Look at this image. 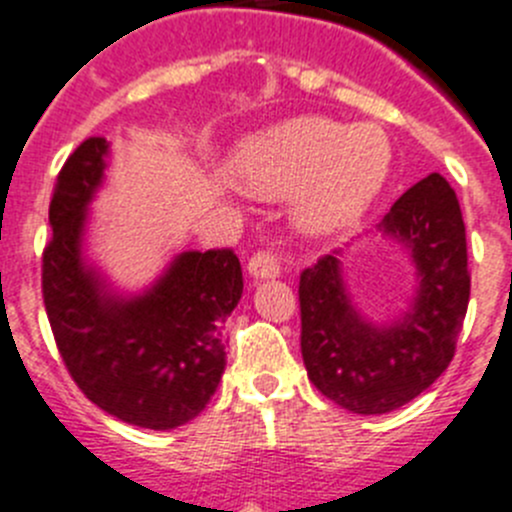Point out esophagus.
Wrapping results in <instances>:
<instances>
[{"instance_id": "obj_1", "label": "esophagus", "mask_w": 512, "mask_h": 512, "mask_svg": "<svg viewBox=\"0 0 512 512\" xmlns=\"http://www.w3.org/2000/svg\"><path fill=\"white\" fill-rule=\"evenodd\" d=\"M250 275L252 278H278L280 275V260L278 255H272V252H255L250 257Z\"/></svg>"}]
</instances>
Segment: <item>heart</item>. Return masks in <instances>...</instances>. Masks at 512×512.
<instances>
[{
  "mask_svg": "<svg viewBox=\"0 0 512 512\" xmlns=\"http://www.w3.org/2000/svg\"><path fill=\"white\" fill-rule=\"evenodd\" d=\"M229 171L255 197L295 191V227L328 237L358 222L376 202L391 171V141L376 123L298 116L247 138Z\"/></svg>",
  "mask_w": 512,
  "mask_h": 512,
  "instance_id": "1",
  "label": "heart"
}]
</instances>
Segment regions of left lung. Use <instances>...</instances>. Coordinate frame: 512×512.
Listing matches in <instances>:
<instances>
[{
    "mask_svg": "<svg viewBox=\"0 0 512 512\" xmlns=\"http://www.w3.org/2000/svg\"><path fill=\"white\" fill-rule=\"evenodd\" d=\"M379 229L412 252L419 288L404 318L374 326L353 308L341 260L321 257L300 272V351L308 379L353 414L404 407L455 356L470 303L460 202L447 179L424 176L394 202Z\"/></svg>",
    "mask_w": 512,
    "mask_h": 512,
    "instance_id": "obj_1",
    "label": "left lung"
}]
</instances>
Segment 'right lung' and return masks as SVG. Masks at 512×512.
<instances>
[{
  "label": "right lung",
  "mask_w": 512,
  "mask_h": 512,
  "mask_svg": "<svg viewBox=\"0 0 512 512\" xmlns=\"http://www.w3.org/2000/svg\"><path fill=\"white\" fill-rule=\"evenodd\" d=\"M108 141L85 138L57 174L42 298L65 369L95 407L143 429L197 417L224 374L222 326L242 298L229 247L181 252L146 293H111L83 257L85 214L103 184Z\"/></svg>",
  "instance_id": "right-lung-1"
}]
</instances>
